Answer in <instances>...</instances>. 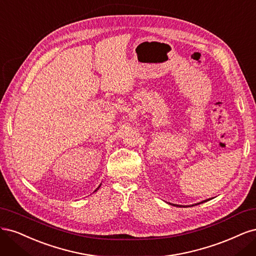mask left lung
<instances>
[{
	"label": "left lung",
	"mask_w": 256,
	"mask_h": 256,
	"mask_svg": "<svg viewBox=\"0 0 256 256\" xmlns=\"http://www.w3.org/2000/svg\"><path fill=\"white\" fill-rule=\"evenodd\" d=\"M208 200H210V199H208V200H205V201H202L201 203H203V202H206V201H208ZM196 204H200V203H196ZM173 205H174V206H180V205H176V204H173ZM192 206H194V205H192Z\"/></svg>",
	"instance_id": "obj_1"
}]
</instances>
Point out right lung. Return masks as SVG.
Returning <instances> with one entry per match:
<instances>
[{"label":"right lung","instance_id":"1","mask_svg":"<svg viewBox=\"0 0 256 256\" xmlns=\"http://www.w3.org/2000/svg\"><path fill=\"white\" fill-rule=\"evenodd\" d=\"M100 186H101V185H100ZM100 186H98V187H100ZM98 188L96 189V190H94V192H96V190H98Z\"/></svg>","mask_w":256,"mask_h":256}]
</instances>
